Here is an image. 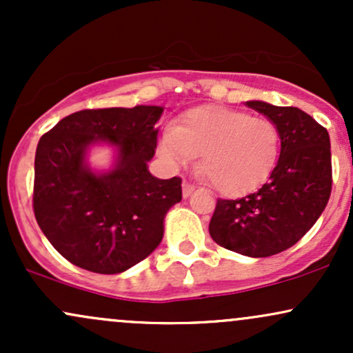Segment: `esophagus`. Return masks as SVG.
<instances>
[{
    "instance_id": "34e87169",
    "label": "esophagus",
    "mask_w": 353,
    "mask_h": 353,
    "mask_svg": "<svg viewBox=\"0 0 353 353\" xmlns=\"http://www.w3.org/2000/svg\"><path fill=\"white\" fill-rule=\"evenodd\" d=\"M194 189H196V188H194V185L190 184V182H188V181L182 182V196H184V197H189L190 194L194 192Z\"/></svg>"
}]
</instances>
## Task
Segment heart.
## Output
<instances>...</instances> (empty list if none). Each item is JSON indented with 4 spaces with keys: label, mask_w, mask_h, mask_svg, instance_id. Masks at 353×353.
<instances>
[{
    "label": "heart",
    "mask_w": 353,
    "mask_h": 353,
    "mask_svg": "<svg viewBox=\"0 0 353 353\" xmlns=\"http://www.w3.org/2000/svg\"><path fill=\"white\" fill-rule=\"evenodd\" d=\"M281 134L267 117L221 106L189 109L159 141V154L172 165L199 156L197 171L224 196L257 189L274 171Z\"/></svg>",
    "instance_id": "heart-1"
}]
</instances>
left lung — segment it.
<instances>
[{
	"instance_id": "obj_1",
	"label": "left lung",
	"mask_w": 353,
	"mask_h": 353,
	"mask_svg": "<svg viewBox=\"0 0 353 353\" xmlns=\"http://www.w3.org/2000/svg\"><path fill=\"white\" fill-rule=\"evenodd\" d=\"M245 104L277 125L281 156L261 189L241 199H217L209 234L232 252L269 257L297 244L325 209L332 190L330 137L299 108Z\"/></svg>"
}]
</instances>
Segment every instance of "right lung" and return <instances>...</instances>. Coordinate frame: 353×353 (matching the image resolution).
<instances>
[{
  "label": "right lung",
  "instance_id": "right-lung-1",
  "mask_svg": "<svg viewBox=\"0 0 353 353\" xmlns=\"http://www.w3.org/2000/svg\"><path fill=\"white\" fill-rule=\"evenodd\" d=\"M161 106L83 109L39 139L33 209L38 225L71 264L96 274H119L161 244L164 217L182 199L181 177L148 171L157 145ZM117 148L112 170L94 173L89 145Z\"/></svg>",
  "mask_w": 353,
  "mask_h": 353
}]
</instances>
